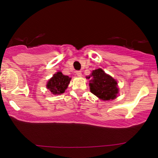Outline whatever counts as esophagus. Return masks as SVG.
Returning a JSON list of instances; mask_svg holds the SVG:
<instances>
[{
    "label": "esophagus",
    "instance_id": "obj_1",
    "mask_svg": "<svg viewBox=\"0 0 158 158\" xmlns=\"http://www.w3.org/2000/svg\"><path fill=\"white\" fill-rule=\"evenodd\" d=\"M76 75H77V76H78V77H82V73H81V71L76 72Z\"/></svg>",
    "mask_w": 158,
    "mask_h": 158
}]
</instances>
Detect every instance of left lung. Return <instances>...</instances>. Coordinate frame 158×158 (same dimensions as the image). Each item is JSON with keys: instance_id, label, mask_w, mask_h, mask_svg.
<instances>
[{"instance_id": "8db88e82", "label": "left lung", "mask_w": 158, "mask_h": 158, "mask_svg": "<svg viewBox=\"0 0 158 158\" xmlns=\"http://www.w3.org/2000/svg\"><path fill=\"white\" fill-rule=\"evenodd\" d=\"M90 91L99 99L103 101L113 100L116 99L118 94V83L112 76L103 71L102 69L93 70L89 76Z\"/></svg>"}]
</instances>
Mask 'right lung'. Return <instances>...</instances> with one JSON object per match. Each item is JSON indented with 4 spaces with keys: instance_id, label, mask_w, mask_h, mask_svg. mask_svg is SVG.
<instances>
[{
    "instance_id": "1",
    "label": "right lung",
    "mask_w": 158,
    "mask_h": 158,
    "mask_svg": "<svg viewBox=\"0 0 158 158\" xmlns=\"http://www.w3.org/2000/svg\"><path fill=\"white\" fill-rule=\"evenodd\" d=\"M71 79L69 76L64 75L61 72L58 71L52 75L51 78L48 80L46 87L49 89L52 94H61L67 89Z\"/></svg>"
}]
</instances>
